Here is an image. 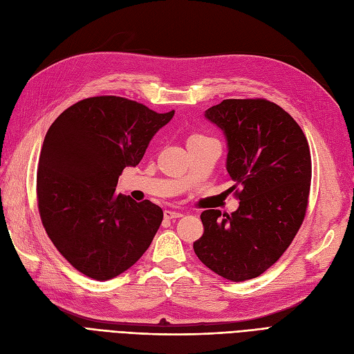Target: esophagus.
Listing matches in <instances>:
<instances>
[{
	"label": "esophagus",
	"mask_w": 354,
	"mask_h": 354,
	"mask_svg": "<svg viewBox=\"0 0 354 354\" xmlns=\"http://www.w3.org/2000/svg\"><path fill=\"white\" fill-rule=\"evenodd\" d=\"M164 216H165V218H178L183 214H181L180 212H174V209H165Z\"/></svg>",
	"instance_id": "1"
}]
</instances>
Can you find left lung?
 Returning a JSON list of instances; mask_svg holds the SVG:
<instances>
[{"instance_id":"obj_1","label":"left lung","mask_w":354,"mask_h":354,"mask_svg":"<svg viewBox=\"0 0 354 354\" xmlns=\"http://www.w3.org/2000/svg\"><path fill=\"white\" fill-rule=\"evenodd\" d=\"M227 141V174L240 186L232 214L205 209L198 259L226 280L256 279L288 250L304 222L311 185L308 141L288 111L262 98L205 110Z\"/></svg>"}]
</instances>
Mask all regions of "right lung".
I'll return each instance as SVG.
<instances>
[{"label":"right lung","mask_w":354,"mask_h":354,"mask_svg":"<svg viewBox=\"0 0 354 354\" xmlns=\"http://www.w3.org/2000/svg\"><path fill=\"white\" fill-rule=\"evenodd\" d=\"M173 116L174 110L156 113L102 95L73 104L47 131L37 169L38 212L58 252L89 279L129 270L158 232L162 208L116 194V186Z\"/></svg>","instance_id":"1"}]
</instances>
